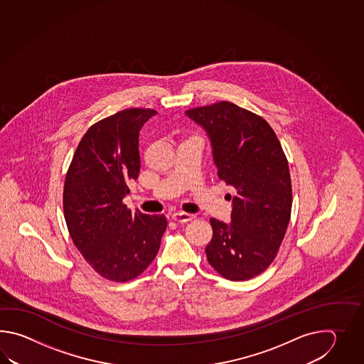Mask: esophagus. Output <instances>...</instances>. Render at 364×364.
Listing matches in <instances>:
<instances>
[{"mask_svg":"<svg viewBox=\"0 0 364 364\" xmlns=\"http://www.w3.org/2000/svg\"><path fill=\"white\" fill-rule=\"evenodd\" d=\"M193 218H195L193 215L183 213V212H177V213H173V215H171V220H173V221H177V223H187V221H191Z\"/></svg>","mask_w":364,"mask_h":364,"instance_id":"obj_1","label":"esophagus"}]
</instances>
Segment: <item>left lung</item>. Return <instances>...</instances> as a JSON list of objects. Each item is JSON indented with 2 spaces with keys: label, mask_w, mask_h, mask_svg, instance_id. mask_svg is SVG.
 <instances>
[{
  "label": "left lung",
  "mask_w": 364,
  "mask_h": 364,
  "mask_svg": "<svg viewBox=\"0 0 364 364\" xmlns=\"http://www.w3.org/2000/svg\"><path fill=\"white\" fill-rule=\"evenodd\" d=\"M208 136L217 174L230 186V223L210 218L209 264L225 279L243 281L265 271L277 255L291 213L287 157L268 122L229 101L188 109Z\"/></svg>",
  "instance_id": "left-lung-1"
}]
</instances>
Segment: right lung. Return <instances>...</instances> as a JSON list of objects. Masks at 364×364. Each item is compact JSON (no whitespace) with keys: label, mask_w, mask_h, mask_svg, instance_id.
Listing matches in <instances>:
<instances>
[{"label":"right lung","mask_w":364,"mask_h":364,"mask_svg":"<svg viewBox=\"0 0 364 364\" xmlns=\"http://www.w3.org/2000/svg\"><path fill=\"white\" fill-rule=\"evenodd\" d=\"M154 109H124L91 126L70 164L63 212L73 242L105 279H135L159 252L164 215L132 212L122 200L140 171L139 132Z\"/></svg>","instance_id":"add662e5"}]
</instances>
